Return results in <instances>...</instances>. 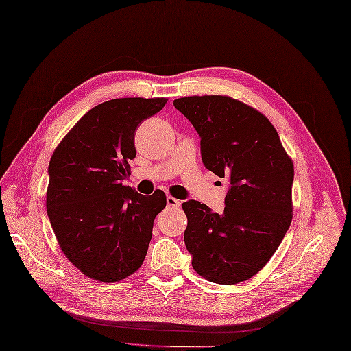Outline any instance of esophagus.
<instances>
[{"label": "esophagus", "mask_w": 351, "mask_h": 351, "mask_svg": "<svg viewBox=\"0 0 351 351\" xmlns=\"http://www.w3.org/2000/svg\"><path fill=\"white\" fill-rule=\"evenodd\" d=\"M167 206L173 207V208H177V207L181 206V202H180V199L171 197V195H167Z\"/></svg>", "instance_id": "34e87169"}]
</instances>
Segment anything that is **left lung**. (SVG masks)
<instances>
[{"instance_id":"1","label":"left lung","mask_w":351,"mask_h":351,"mask_svg":"<svg viewBox=\"0 0 351 351\" xmlns=\"http://www.w3.org/2000/svg\"><path fill=\"white\" fill-rule=\"evenodd\" d=\"M202 137L210 171L228 178L224 213L182 203L193 269L217 285L256 276L276 253L293 219L294 165L265 115L227 95L174 99Z\"/></svg>"}]
</instances>
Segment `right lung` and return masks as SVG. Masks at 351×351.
Listing matches in <instances>:
<instances>
[{"label":"right lung","mask_w":351,"mask_h":351,"mask_svg":"<svg viewBox=\"0 0 351 351\" xmlns=\"http://www.w3.org/2000/svg\"><path fill=\"white\" fill-rule=\"evenodd\" d=\"M167 98H115L84 114L54 149L48 165L47 213L65 257L90 278L114 282L144 261L161 190L143 195L123 184L141 121Z\"/></svg>","instance_id":"add662e5"}]
</instances>
